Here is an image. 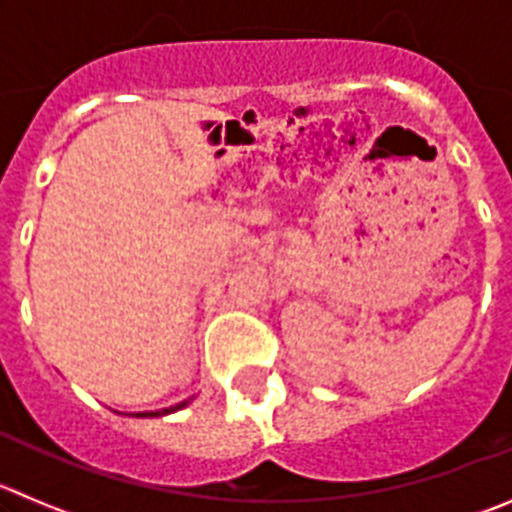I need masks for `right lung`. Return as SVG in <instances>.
Returning a JSON list of instances; mask_svg holds the SVG:
<instances>
[{"instance_id": "1", "label": "right lung", "mask_w": 512, "mask_h": 512, "mask_svg": "<svg viewBox=\"0 0 512 512\" xmlns=\"http://www.w3.org/2000/svg\"><path fill=\"white\" fill-rule=\"evenodd\" d=\"M189 401L191 399H184V401H181V404H174V407L159 409V412H138V414H133V417H166V414H174V412H179V409L189 407Z\"/></svg>"}]
</instances>
